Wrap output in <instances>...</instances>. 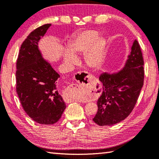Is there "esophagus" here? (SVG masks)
<instances>
[{
    "instance_id": "1",
    "label": "esophagus",
    "mask_w": 159,
    "mask_h": 159,
    "mask_svg": "<svg viewBox=\"0 0 159 159\" xmlns=\"http://www.w3.org/2000/svg\"><path fill=\"white\" fill-rule=\"evenodd\" d=\"M85 76L88 81H89L90 78H92V75L90 74H85ZM92 90H93V88L91 87L90 85H88V84H87V86H85L84 88H82L80 85L78 84H71L69 86L68 90H67V93H69V95H70L69 98H67V100L69 101V102L80 100V99H81V98H80L79 96L74 95V93L76 94V95L80 94V95H85V94L88 95V94L91 93Z\"/></svg>"
}]
</instances>
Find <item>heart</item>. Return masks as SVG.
I'll list each match as a JSON object with an SVG mask.
<instances>
[{
	"label": "heart",
	"mask_w": 159,
	"mask_h": 159,
	"mask_svg": "<svg viewBox=\"0 0 159 159\" xmlns=\"http://www.w3.org/2000/svg\"><path fill=\"white\" fill-rule=\"evenodd\" d=\"M98 34L95 30L85 31L78 34L69 43V52L64 53V60L67 62L74 63L76 61L75 55L86 52L85 60L88 65L92 68L99 66L102 61L105 39Z\"/></svg>",
	"instance_id": "obj_1"
}]
</instances>
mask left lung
<instances>
[{"label":"left lung","instance_id":"8db88e82","mask_svg":"<svg viewBox=\"0 0 159 159\" xmlns=\"http://www.w3.org/2000/svg\"><path fill=\"white\" fill-rule=\"evenodd\" d=\"M144 60L140 45L134 40L125 66L116 74L103 73L99 80L103 91L98 100L93 121L99 126L122 121L133 111L144 84Z\"/></svg>","mask_w":159,"mask_h":159}]
</instances>
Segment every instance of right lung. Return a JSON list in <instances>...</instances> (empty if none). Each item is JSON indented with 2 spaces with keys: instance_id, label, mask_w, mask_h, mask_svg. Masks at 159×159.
I'll return each mask as SVG.
<instances>
[{
  "instance_id": "obj_1",
  "label": "right lung",
  "mask_w": 159,
  "mask_h": 159,
  "mask_svg": "<svg viewBox=\"0 0 159 159\" xmlns=\"http://www.w3.org/2000/svg\"><path fill=\"white\" fill-rule=\"evenodd\" d=\"M50 25L38 27L22 43L16 71V91L21 106L34 121L44 125L57 123L66 109L57 88L60 75L43 60L38 48Z\"/></svg>"
}]
</instances>
